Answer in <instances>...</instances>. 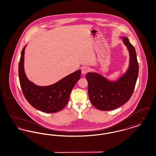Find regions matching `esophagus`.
Returning <instances> with one entry per match:
<instances>
[{
  "label": "esophagus",
  "instance_id": "esophagus-1",
  "mask_svg": "<svg viewBox=\"0 0 156 156\" xmlns=\"http://www.w3.org/2000/svg\"><path fill=\"white\" fill-rule=\"evenodd\" d=\"M89 68L87 67H83L82 68L81 73L82 74H86L89 72Z\"/></svg>",
  "mask_w": 156,
  "mask_h": 156
}]
</instances>
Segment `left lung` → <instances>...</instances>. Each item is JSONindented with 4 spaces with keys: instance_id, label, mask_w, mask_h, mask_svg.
I'll return each mask as SVG.
<instances>
[{
    "instance_id": "obj_1",
    "label": "left lung",
    "mask_w": 156,
    "mask_h": 156,
    "mask_svg": "<svg viewBox=\"0 0 156 156\" xmlns=\"http://www.w3.org/2000/svg\"><path fill=\"white\" fill-rule=\"evenodd\" d=\"M122 38L130 53L129 67L126 73L115 82L94 73L86 75L90 101L101 111L113 110L126 103L133 94L137 80L139 65L136 50L127 37Z\"/></svg>"
}]
</instances>
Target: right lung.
I'll return each instance as SVG.
<instances>
[{"instance_id":"add662e5","label":"right lung","mask_w":156,"mask_h":156,"mask_svg":"<svg viewBox=\"0 0 156 156\" xmlns=\"http://www.w3.org/2000/svg\"><path fill=\"white\" fill-rule=\"evenodd\" d=\"M25 47L23 48L19 64V81L24 96L33 107L40 111L55 113L61 111L67 105L72 89L81 78V70L76 71L51 85H36L27 79L24 73Z\"/></svg>"}]
</instances>
